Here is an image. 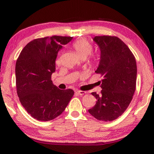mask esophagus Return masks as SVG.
Instances as JSON below:
<instances>
[{"mask_svg":"<svg viewBox=\"0 0 154 154\" xmlns=\"http://www.w3.org/2000/svg\"><path fill=\"white\" fill-rule=\"evenodd\" d=\"M75 92L80 96H83V94H85L86 93V92H85V91H82V90H77Z\"/></svg>","mask_w":154,"mask_h":154,"instance_id":"obj_1","label":"esophagus"}]
</instances>
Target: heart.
<instances>
[{"label": "heart", "instance_id": "obj_1", "mask_svg": "<svg viewBox=\"0 0 154 154\" xmlns=\"http://www.w3.org/2000/svg\"><path fill=\"white\" fill-rule=\"evenodd\" d=\"M72 47L82 58H86L92 51V45L85 38H79V39L75 41L72 43ZM92 59L94 60L95 56L92 55ZM60 62V58L59 57L56 60V63L59 64Z\"/></svg>", "mask_w": 154, "mask_h": 154}]
</instances>
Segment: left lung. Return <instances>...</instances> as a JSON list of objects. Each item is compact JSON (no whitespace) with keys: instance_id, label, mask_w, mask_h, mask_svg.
Masks as SVG:
<instances>
[{"instance_id":"8db88e82","label":"left lung","mask_w":154,"mask_h":154,"mask_svg":"<svg viewBox=\"0 0 154 154\" xmlns=\"http://www.w3.org/2000/svg\"><path fill=\"white\" fill-rule=\"evenodd\" d=\"M100 59L96 73L103 77L100 94L92 92L96 103L88 112L100 121H113L124 113L136 89L137 62L130 49L115 36H96Z\"/></svg>"}]
</instances>
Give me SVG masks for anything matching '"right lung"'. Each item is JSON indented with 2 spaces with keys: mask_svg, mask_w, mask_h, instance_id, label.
Instances as JSON below:
<instances>
[{
  "mask_svg": "<svg viewBox=\"0 0 154 154\" xmlns=\"http://www.w3.org/2000/svg\"><path fill=\"white\" fill-rule=\"evenodd\" d=\"M72 36H52L34 39L20 54L15 64L17 94L22 105L33 118L47 122L63 112L74 94L71 89L54 85L58 51Z\"/></svg>",
  "mask_w": 154,
  "mask_h": 154,
  "instance_id": "obj_1",
  "label": "right lung"
}]
</instances>
